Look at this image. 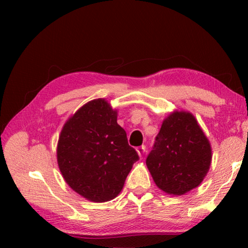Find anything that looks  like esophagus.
<instances>
[{
    "instance_id": "34e87169",
    "label": "esophagus",
    "mask_w": 248,
    "mask_h": 248,
    "mask_svg": "<svg viewBox=\"0 0 248 248\" xmlns=\"http://www.w3.org/2000/svg\"><path fill=\"white\" fill-rule=\"evenodd\" d=\"M145 149H147V148H145V145H141V147L137 148V151H138V154H139V155H140V157H141V155H144Z\"/></svg>"
}]
</instances>
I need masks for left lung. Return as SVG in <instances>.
<instances>
[{
  "mask_svg": "<svg viewBox=\"0 0 248 248\" xmlns=\"http://www.w3.org/2000/svg\"><path fill=\"white\" fill-rule=\"evenodd\" d=\"M211 158V145L198 121L182 110L162 122L145 164L161 191L183 195L201 184Z\"/></svg>",
  "mask_w": 248,
  "mask_h": 248,
  "instance_id": "1",
  "label": "left lung"
}]
</instances>
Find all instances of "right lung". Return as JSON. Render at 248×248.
<instances>
[{"instance_id":"add662e5","label":"right lung","mask_w":248,"mask_h":248,"mask_svg":"<svg viewBox=\"0 0 248 248\" xmlns=\"http://www.w3.org/2000/svg\"><path fill=\"white\" fill-rule=\"evenodd\" d=\"M138 160L126 132L117 124V110L101 98L83 105L69 118L57 143L63 178L73 191L93 202L116 198Z\"/></svg>"}]
</instances>
